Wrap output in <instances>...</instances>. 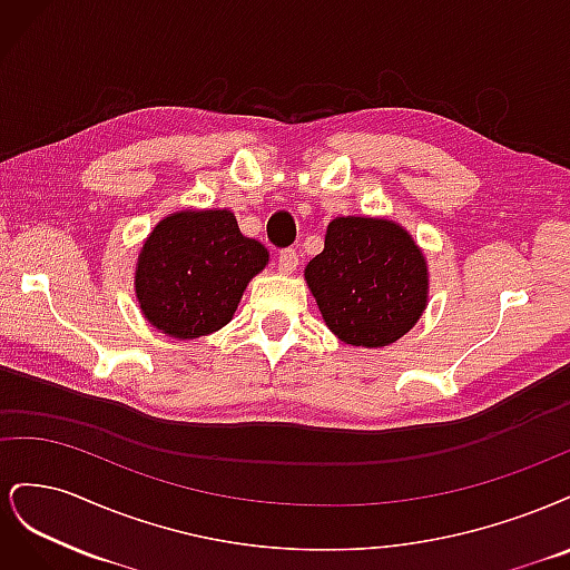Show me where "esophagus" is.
Listing matches in <instances>:
<instances>
[{"instance_id":"esophagus-1","label":"esophagus","mask_w":570,"mask_h":570,"mask_svg":"<svg viewBox=\"0 0 570 570\" xmlns=\"http://www.w3.org/2000/svg\"><path fill=\"white\" fill-rule=\"evenodd\" d=\"M299 266V254L295 249H283L278 254V268L281 273H295Z\"/></svg>"}]
</instances>
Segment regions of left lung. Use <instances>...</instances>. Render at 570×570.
Returning <instances> with one entry per match:
<instances>
[{"mask_svg":"<svg viewBox=\"0 0 570 570\" xmlns=\"http://www.w3.org/2000/svg\"><path fill=\"white\" fill-rule=\"evenodd\" d=\"M304 278L331 333L354 347H387L419 323L428 304L425 256L387 218H333Z\"/></svg>","mask_w":570,"mask_h":570,"instance_id":"left-lung-1","label":"left lung"}]
</instances>
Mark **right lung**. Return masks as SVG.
I'll return each instance as SVG.
<instances>
[{
    "mask_svg": "<svg viewBox=\"0 0 570 570\" xmlns=\"http://www.w3.org/2000/svg\"><path fill=\"white\" fill-rule=\"evenodd\" d=\"M268 249L245 237L228 209L168 214L137 256L135 297L149 325L195 340L230 323Z\"/></svg>",
    "mask_w": 570,
    "mask_h": 570,
    "instance_id": "1",
    "label": "right lung"
}]
</instances>
